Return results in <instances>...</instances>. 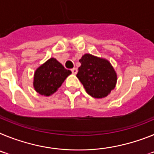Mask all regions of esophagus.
Segmentation results:
<instances>
[{
    "label": "esophagus",
    "instance_id": "1",
    "mask_svg": "<svg viewBox=\"0 0 154 154\" xmlns=\"http://www.w3.org/2000/svg\"><path fill=\"white\" fill-rule=\"evenodd\" d=\"M71 71H72V72L73 74H76V73H77V72H78V70H77V69H76V68H73V69H71Z\"/></svg>",
    "mask_w": 154,
    "mask_h": 154
}]
</instances>
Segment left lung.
Returning a JSON list of instances; mask_svg holds the SVG:
<instances>
[{
    "label": "left lung",
    "mask_w": 154,
    "mask_h": 154,
    "mask_svg": "<svg viewBox=\"0 0 154 154\" xmlns=\"http://www.w3.org/2000/svg\"><path fill=\"white\" fill-rule=\"evenodd\" d=\"M81 66L76 75L87 93L103 98L115 88L117 76L111 64L106 59L85 54L79 60Z\"/></svg>",
    "instance_id": "1"
}]
</instances>
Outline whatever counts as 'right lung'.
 <instances>
[{"instance_id":"right-lung-1","label":"right lung","mask_w":154,"mask_h":154,"mask_svg":"<svg viewBox=\"0 0 154 154\" xmlns=\"http://www.w3.org/2000/svg\"><path fill=\"white\" fill-rule=\"evenodd\" d=\"M72 73L55 58H50L35 71L34 87L42 96H49L56 92L62 82Z\"/></svg>"}]
</instances>
